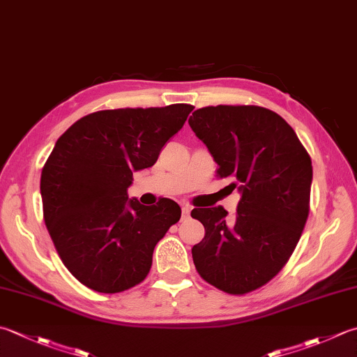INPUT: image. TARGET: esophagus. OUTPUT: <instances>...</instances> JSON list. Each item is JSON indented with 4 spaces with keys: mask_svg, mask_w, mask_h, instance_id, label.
<instances>
[{
    "mask_svg": "<svg viewBox=\"0 0 357 357\" xmlns=\"http://www.w3.org/2000/svg\"><path fill=\"white\" fill-rule=\"evenodd\" d=\"M181 212H183V218H187V216L190 215V207L183 204V207H181Z\"/></svg>",
    "mask_w": 357,
    "mask_h": 357,
    "instance_id": "1",
    "label": "esophagus"
}]
</instances>
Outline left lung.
Wrapping results in <instances>:
<instances>
[{"label":"left lung","mask_w":357,"mask_h":357,"mask_svg":"<svg viewBox=\"0 0 357 357\" xmlns=\"http://www.w3.org/2000/svg\"><path fill=\"white\" fill-rule=\"evenodd\" d=\"M241 198L227 220L222 207L193 208L206 235L192 248L198 274L232 296L271 282L294 252L310 213L311 158L283 117L257 105L199 108L188 119Z\"/></svg>","instance_id":"obj_1"}]
</instances>
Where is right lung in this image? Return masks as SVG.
<instances>
[{"instance_id": "add662e5", "label": "right lung", "mask_w": 357, "mask_h": 357, "mask_svg": "<svg viewBox=\"0 0 357 357\" xmlns=\"http://www.w3.org/2000/svg\"><path fill=\"white\" fill-rule=\"evenodd\" d=\"M192 105L96 111L55 142L41 170L43 218L68 271L88 288L116 294L144 282L153 250L181 218L169 198L128 199L132 173L149 169L183 128Z\"/></svg>"}]
</instances>
